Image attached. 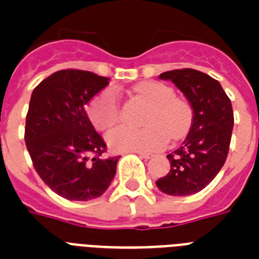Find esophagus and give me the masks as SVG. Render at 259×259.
<instances>
[{
	"label": "esophagus",
	"instance_id": "34e87169",
	"mask_svg": "<svg viewBox=\"0 0 259 259\" xmlns=\"http://www.w3.org/2000/svg\"><path fill=\"white\" fill-rule=\"evenodd\" d=\"M138 156H140L141 158H145V160H149V158L153 157V154L146 153V152H138Z\"/></svg>",
	"mask_w": 259,
	"mask_h": 259
}]
</instances>
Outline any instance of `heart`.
Returning <instances> with one entry per match:
<instances>
[{
	"label": "heart",
	"instance_id": "1",
	"mask_svg": "<svg viewBox=\"0 0 259 259\" xmlns=\"http://www.w3.org/2000/svg\"><path fill=\"white\" fill-rule=\"evenodd\" d=\"M134 91L152 103L144 129L118 126L106 136L107 145L114 152H150L165 145L168 137L179 140L191 129L192 107L188 102L175 97L172 87L161 82H144ZM89 117L98 130L110 129L119 121L121 105L115 90L102 91L91 101Z\"/></svg>",
	"mask_w": 259,
	"mask_h": 259
}]
</instances>
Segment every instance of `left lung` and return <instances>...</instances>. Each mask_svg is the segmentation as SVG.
I'll return each instance as SVG.
<instances>
[{
    "instance_id": "1",
    "label": "left lung",
    "mask_w": 259,
    "mask_h": 259,
    "mask_svg": "<svg viewBox=\"0 0 259 259\" xmlns=\"http://www.w3.org/2000/svg\"><path fill=\"white\" fill-rule=\"evenodd\" d=\"M160 79L172 80L184 94L193 119L183 145L166 156L170 170L156 185L166 195L187 196L205 188L225 164L234 126L233 106L221 83L200 71H166Z\"/></svg>"
}]
</instances>
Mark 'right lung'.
<instances>
[{
    "instance_id": "obj_1",
    "label": "right lung",
    "mask_w": 259,
    "mask_h": 259,
    "mask_svg": "<svg viewBox=\"0 0 259 259\" xmlns=\"http://www.w3.org/2000/svg\"><path fill=\"white\" fill-rule=\"evenodd\" d=\"M109 78L82 70H62L32 93L25 144L41 180L68 200H91L109 188L117 157H105L106 144L94 129L86 105Z\"/></svg>"
}]
</instances>
